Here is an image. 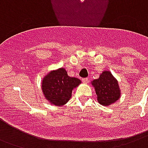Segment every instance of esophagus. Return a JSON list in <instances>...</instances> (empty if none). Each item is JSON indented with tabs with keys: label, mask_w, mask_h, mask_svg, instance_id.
I'll return each instance as SVG.
<instances>
[{
	"label": "esophagus",
	"mask_w": 148,
	"mask_h": 148,
	"mask_svg": "<svg viewBox=\"0 0 148 148\" xmlns=\"http://www.w3.org/2000/svg\"><path fill=\"white\" fill-rule=\"evenodd\" d=\"M82 81L84 82V83H88V82H89V79H88L87 78H84V79H82Z\"/></svg>",
	"instance_id": "34e87169"
}]
</instances>
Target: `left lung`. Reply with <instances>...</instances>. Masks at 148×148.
Segmentation results:
<instances>
[{
  "instance_id": "left-lung-1",
  "label": "left lung",
  "mask_w": 148,
  "mask_h": 148,
  "mask_svg": "<svg viewBox=\"0 0 148 148\" xmlns=\"http://www.w3.org/2000/svg\"><path fill=\"white\" fill-rule=\"evenodd\" d=\"M99 104L107 106L115 103L121 97V90L117 80L110 71H103L97 79L92 81Z\"/></svg>"
}]
</instances>
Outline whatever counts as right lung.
<instances>
[{
  "mask_svg": "<svg viewBox=\"0 0 148 148\" xmlns=\"http://www.w3.org/2000/svg\"><path fill=\"white\" fill-rule=\"evenodd\" d=\"M81 83L79 79L70 77L64 68L51 71L42 81L45 97L55 106H63L70 99L74 88Z\"/></svg>",
  "mask_w": 148,
  "mask_h": 148,
  "instance_id": "right-lung-1",
  "label": "right lung"
}]
</instances>
